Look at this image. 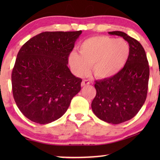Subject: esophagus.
<instances>
[{"label": "esophagus", "mask_w": 160, "mask_h": 160, "mask_svg": "<svg viewBox=\"0 0 160 160\" xmlns=\"http://www.w3.org/2000/svg\"><path fill=\"white\" fill-rule=\"evenodd\" d=\"M89 82L88 80H83L82 84H81L82 87H85V86H87V85H89Z\"/></svg>", "instance_id": "obj_1"}]
</instances>
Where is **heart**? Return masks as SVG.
<instances>
[{"label":"heart","instance_id":"obj_1","mask_svg":"<svg viewBox=\"0 0 160 160\" xmlns=\"http://www.w3.org/2000/svg\"><path fill=\"white\" fill-rule=\"evenodd\" d=\"M78 50V54L72 52L68 57L73 71L78 76H84L92 65L94 73L100 78H111L119 73L130 54L125 41L108 36L90 37L81 43Z\"/></svg>","mask_w":160,"mask_h":160}]
</instances>
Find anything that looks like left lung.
<instances>
[{
	"label": "left lung",
	"mask_w": 160,
	"mask_h": 160,
	"mask_svg": "<svg viewBox=\"0 0 160 160\" xmlns=\"http://www.w3.org/2000/svg\"><path fill=\"white\" fill-rule=\"evenodd\" d=\"M130 47V54L123 68L114 76L95 81L96 96L92 109L96 117L111 124L128 121L138 113L146 99L149 66L143 47L125 32L112 31Z\"/></svg>",
	"instance_id": "1"
}]
</instances>
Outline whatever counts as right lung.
<instances>
[{"instance_id": "obj_1", "label": "right lung", "mask_w": 160, "mask_h": 160, "mask_svg": "<svg viewBox=\"0 0 160 160\" xmlns=\"http://www.w3.org/2000/svg\"><path fill=\"white\" fill-rule=\"evenodd\" d=\"M82 32H43L19 49L12 73V92L19 111L30 121L44 124L58 119L81 90L82 80L68 64Z\"/></svg>"}]
</instances>
